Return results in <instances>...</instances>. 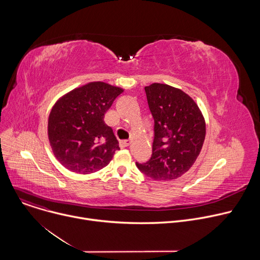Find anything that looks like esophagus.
Instances as JSON below:
<instances>
[{
    "instance_id": "1",
    "label": "esophagus",
    "mask_w": 260,
    "mask_h": 260,
    "mask_svg": "<svg viewBox=\"0 0 260 260\" xmlns=\"http://www.w3.org/2000/svg\"><path fill=\"white\" fill-rule=\"evenodd\" d=\"M129 144H131V141H128V140L119 141V147L120 148H126V147L129 146Z\"/></svg>"
}]
</instances>
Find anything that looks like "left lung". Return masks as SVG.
Instances as JSON below:
<instances>
[{
    "label": "left lung",
    "instance_id": "left-lung-1",
    "mask_svg": "<svg viewBox=\"0 0 260 260\" xmlns=\"http://www.w3.org/2000/svg\"><path fill=\"white\" fill-rule=\"evenodd\" d=\"M154 120L150 159L138 169L153 180H174L194 164L205 141L206 123L196 102L181 89L153 83L145 87Z\"/></svg>",
    "mask_w": 260,
    "mask_h": 260
}]
</instances>
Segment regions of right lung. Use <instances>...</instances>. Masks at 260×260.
<instances>
[{
	"label": "right lung",
	"mask_w": 260,
	"mask_h": 260,
	"mask_svg": "<svg viewBox=\"0 0 260 260\" xmlns=\"http://www.w3.org/2000/svg\"><path fill=\"white\" fill-rule=\"evenodd\" d=\"M122 92V88L105 82H90L55 103L48 119V138L55 157L66 169L94 173L108 166L120 149L104 115Z\"/></svg>",
	"instance_id": "1"
}]
</instances>
